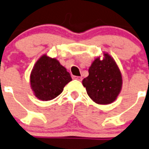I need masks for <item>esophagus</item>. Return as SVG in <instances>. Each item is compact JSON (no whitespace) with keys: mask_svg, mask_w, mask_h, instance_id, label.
Wrapping results in <instances>:
<instances>
[{"mask_svg":"<svg viewBox=\"0 0 149 149\" xmlns=\"http://www.w3.org/2000/svg\"><path fill=\"white\" fill-rule=\"evenodd\" d=\"M73 79H77V80H79V81H82V77H73Z\"/></svg>","mask_w":149,"mask_h":149,"instance_id":"obj_1","label":"esophagus"}]
</instances>
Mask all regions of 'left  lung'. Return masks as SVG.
Returning a JSON list of instances; mask_svg holds the SVG:
<instances>
[{"instance_id":"left-lung-1","label":"left lung","mask_w":149,"mask_h":149,"mask_svg":"<svg viewBox=\"0 0 149 149\" xmlns=\"http://www.w3.org/2000/svg\"><path fill=\"white\" fill-rule=\"evenodd\" d=\"M123 79L113 58L104 53L103 59L97 57L88 69V76L82 85L90 98L99 104H108L117 99L122 88Z\"/></svg>"}]
</instances>
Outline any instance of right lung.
<instances>
[{"instance_id": "1", "label": "right lung", "mask_w": 149, "mask_h": 149, "mask_svg": "<svg viewBox=\"0 0 149 149\" xmlns=\"http://www.w3.org/2000/svg\"><path fill=\"white\" fill-rule=\"evenodd\" d=\"M72 80L70 74L56 58L44 54L36 61L30 75V85L34 95L42 101H50L63 92Z\"/></svg>"}]
</instances>
